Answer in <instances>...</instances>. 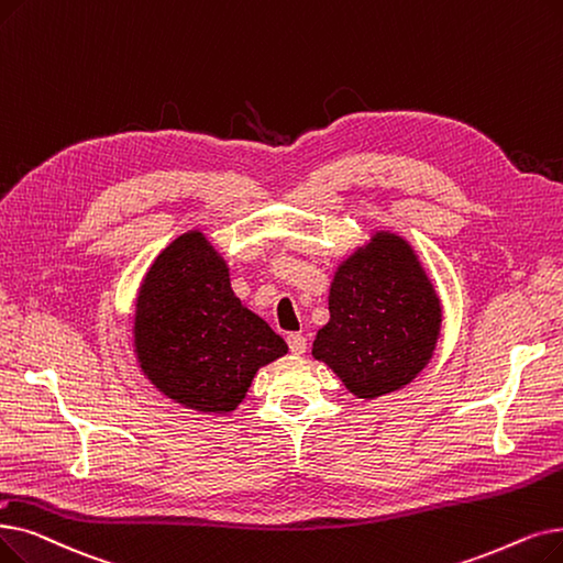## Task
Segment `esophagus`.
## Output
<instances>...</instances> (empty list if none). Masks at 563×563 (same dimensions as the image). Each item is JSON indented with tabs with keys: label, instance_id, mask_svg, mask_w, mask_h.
Here are the masks:
<instances>
[{
	"label": "esophagus",
	"instance_id": "1",
	"mask_svg": "<svg viewBox=\"0 0 563 563\" xmlns=\"http://www.w3.org/2000/svg\"><path fill=\"white\" fill-rule=\"evenodd\" d=\"M287 345H289V352L291 354H303L308 350V340L303 333H289L287 335Z\"/></svg>",
	"mask_w": 563,
	"mask_h": 563
}]
</instances>
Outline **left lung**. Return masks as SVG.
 Wrapping results in <instances>:
<instances>
[{
  "mask_svg": "<svg viewBox=\"0 0 563 563\" xmlns=\"http://www.w3.org/2000/svg\"><path fill=\"white\" fill-rule=\"evenodd\" d=\"M312 356L363 400L394 394L430 363L442 303L409 241L379 230L335 268Z\"/></svg>",
  "mask_w": 563,
  "mask_h": 563,
  "instance_id": "1",
  "label": "left lung"
}]
</instances>
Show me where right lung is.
<instances>
[{"mask_svg":"<svg viewBox=\"0 0 563 563\" xmlns=\"http://www.w3.org/2000/svg\"><path fill=\"white\" fill-rule=\"evenodd\" d=\"M140 371L165 398L200 413H230L285 340L243 306L223 255L200 232L177 236L144 274L133 320Z\"/></svg>","mask_w":563,"mask_h":563,"instance_id":"right-lung-1","label":"right lung"}]
</instances>
